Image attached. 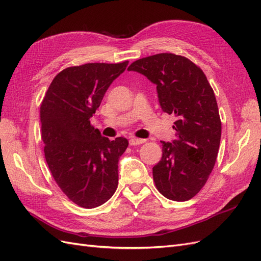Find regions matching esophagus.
<instances>
[{
	"label": "esophagus",
	"instance_id": "obj_1",
	"mask_svg": "<svg viewBox=\"0 0 261 261\" xmlns=\"http://www.w3.org/2000/svg\"><path fill=\"white\" fill-rule=\"evenodd\" d=\"M145 141H146L145 139H139V138L133 137V138H130V139H129V144H130V146H137V145L144 144Z\"/></svg>",
	"mask_w": 261,
	"mask_h": 261
}]
</instances>
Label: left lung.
Wrapping results in <instances>:
<instances>
[{
	"label": "left lung",
	"mask_w": 261,
	"mask_h": 261,
	"mask_svg": "<svg viewBox=\"0 0 261 261\" xmlns=\"http://www.w3.org/2000/svg\"><path fill=\"white\" fill-rule=\"evenodd\" d=\"M156 85L162 111L174 114L176 139L162 144V158L152 168L158 191L165 198L186 201L199 193L215 167L221 120L212 87L202 69L174 53H159L127 68Z\"/></svg>",
	"instance_id": "left-lung-1"
}]
</instances>
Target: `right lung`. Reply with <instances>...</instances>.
<instances>
[{"label": "right lung", "mask_w": 261, "mask_h": 261, "mask_svg": "<svg viewBox=\"0 0 261 261\" xmlns=\"http://www.w3.org/2000/svg\"><path fill=\"white\" fill-rule=\"evenodd\" d=\"M127 64L67 67L54 77L41 102L43 151L51 174L67 198L86 209L103 204L117 188L118 159L128 141L101 136L90 117Z\"/></svg>", "instance_id": "obj_1"}]
</instances>
